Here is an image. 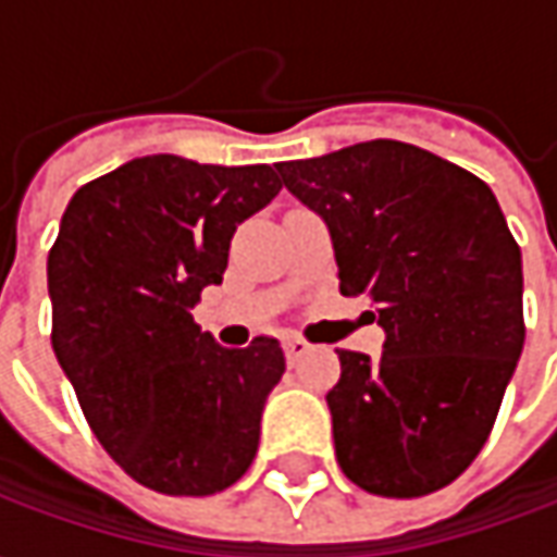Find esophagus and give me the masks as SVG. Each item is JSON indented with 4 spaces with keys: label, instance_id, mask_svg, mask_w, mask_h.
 Masks as SVG:
<instances>
[{
    "label": "esophagus",
    "instance_id": "obj_1",
    "mask_svg": "<svg viewBox=\"0 0 557 557\" xmlns=\"http://www.w3.org/2000/svg\"><path fill=\"white\" fill-rule=\"evenodd\" d=\"M282 344H285V356H288L290 366H294V362H300L304 356L310 354V341H304V337H297V334H288Z\"/></svg>",
    "mask_w": 557,
    "mask_h": 557
}]
</instances>
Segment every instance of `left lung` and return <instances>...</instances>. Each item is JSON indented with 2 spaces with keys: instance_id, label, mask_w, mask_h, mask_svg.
I'll list each match as a JSON object with an SVG mask.
<instances>
[{
  "instance_id": "obj_1",
  "label": "left lung",
  "mask_w": 557,
  "mask_h": 557,
  "mask_svg": "<svg viewBox=\"0 0 557 557\" xmlns=\"http://www.w3.org/2000/svg\"><path fill=\"white\" fill-rule=\"evenodd\" d=\"M275 170L329 225L341 294L369 297L384 329L374 362L337 350V465L374 496H428L481 453L521 359V247L490 185L406 141Z\"/></svg>"
}]
</instances>
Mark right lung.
<instances>
[{"mask_svg":"<svg viewBox=\"0 0 557 557\" xmlns=\"http://www.w3.org/2000/svg\"><path fill=\"white\" fill-rule=\"evenodd\" d=\"M282 188L269 163L151 154L76 191L49 250L52 347L104 453L148 490L213 496L250 468L275 337L228 350L195 325L238 223Z\"/></svg>","mask_w":557,"mask_h":557,"instance_id":"add662e5","label":"right lung"}]
</instances>
